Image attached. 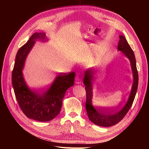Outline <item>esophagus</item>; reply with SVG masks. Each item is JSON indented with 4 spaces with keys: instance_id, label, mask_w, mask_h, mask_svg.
<instances>
[{
    "instance_id": "1",
    "label": "esophagus",
    "mask_w": 149,
    "mask_h": 149,
    "mask_svg": "<svg viewBox=\"0 0 149 149\" xmlns=\"http://www.w3.org/2000/svg\"><path fill=\"white\" fill-rule=\"evenodd\" d=\"M80 83V82H79V81H78V82H77V83Z\"/></svg>"
}]
</instances>
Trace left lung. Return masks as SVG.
Instances as JSON below:
<instances>
[{"label":"left lung","mask_w":149,"mask_h":149,"mask_svg":"<svg viewBox=\"0 0 149 149\" xmlns=\"http://www.w3.org/2000/svg\"><path fill=\"white\" fill-rule=\"evenodd\" d=\"M119 41L118 49L123 52L130 61L134 76V83L132 90L124 105L114 109H97L92 105V84L91 73L92 70H89L85 72L83 78V83L86 86L85 89L86 92V109L89 120L94 124L102 127H110L118 123L123 119L127 114L130 107L132 106L135 96L137 93L139 81L138 71L136 66V61L134 52L130 48L125 38L123 35L119 36Z\"/></svg>","instance_id":"1"}]
</instances>
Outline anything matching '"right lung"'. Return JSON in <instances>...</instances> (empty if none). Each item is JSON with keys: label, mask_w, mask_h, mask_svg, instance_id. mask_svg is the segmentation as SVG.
<instances>
[{"label": "right lung", "mask_w": 149, "mask_h": 149, "mask_svg": "<svg viewBox=\"0 0 149 149\" xmlns=\"http://www.w3.org/2000/svg\"><path fill=\"white\" fill-rule=\"evenodd\" d=\"M45 38L44 33H35L19 48L12 74L13 90L21 110L27 118L41 122L51 120L60 113L63 98L66 90L73 86L75 76L73 71L60 73L50 86L43 91H31L26 86L22 71L25 58L35 40H45Z\"/></svg>", "instance_id": "right-lung-1"}]
</instances>
